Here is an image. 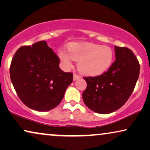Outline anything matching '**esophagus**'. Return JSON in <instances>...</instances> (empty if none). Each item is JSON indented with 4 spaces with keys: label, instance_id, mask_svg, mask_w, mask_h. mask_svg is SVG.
<instances>
[{
    "label": "esophagus",
    "instance_id": "obj_1",
    "mask_svg": "<svg viewBox=\"0 0 150 150\" xmlns=\"http://www.w3.org/2000/svg\"><path fill=\"white\" fill-rule=\"evenodd\" d=\"M79 78H81V76H79V75H77V74H74V75H73V80L74 81H76L77 79H78Z\"/></svg>",
    "mask_w": 150,
    "mask_h": 150
}]
</instances>
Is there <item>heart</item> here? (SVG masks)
Instances as JSON below:
<instances>
[{
  "instance_id": "obj_1",
  "label": "heart",
  "mask_w": 150,
  "mask_h": 150,
  "mask_svg": "<svg viewBox=\"0 0 150 150\" xmlns=\"http://www.w3.org/2000/svg\"><path fill=\"white\" fill-rule=\"evenodd\" d=\"M69 53L58 52L59 59L67 68L72 67V60L77 62V69L86 75H101L112 64L115 53L110 47L94 43L71 42L68 45Z\"/></svg>"
}]
</instances>
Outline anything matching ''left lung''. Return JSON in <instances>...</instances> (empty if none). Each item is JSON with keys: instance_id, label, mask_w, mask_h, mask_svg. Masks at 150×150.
Returning <instances> with one entry per match:
<instances>
[{"instance_id": "obj_1", "label": "left lung", "mask_w": 150, "mask_h": 150, "mask_svg": "<svg viewBox=\"0 0 150 150\" xmlns=\"http://www.w3.org/2000/svg\"><path fill=\"white\" fill-rule=\"evenodd\" d=\"M116 59L108 71L85 77L83 101L91 110L109 114L122 107L129 98L139 76L140 64L132 50L115 47Z\"/></svg>"}]
</instances>
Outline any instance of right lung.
Instances as JSON below:
<instances>
[{
    "label": "right lung",
    "instance_id": "add662e5",
    "mask_svg": "<svg viewBox=\"0 0 150 150\" xmlns=\"http://www.w3.org/2000/svg\"><path fill=\"white\" fill-rule=\"evenodd\" d=\"M59 64V57L46 41L17 50L10 66V78L24 104L40 112L59 104L73 75L62 71Z\"/></svg>",
    "mask_w": 150,
    "mask_h": 150
}]
</instances>
